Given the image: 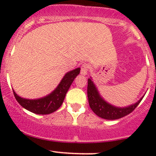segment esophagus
<instances>
[{
	"instance_id": "34e87169",
	"label": "esophagus",
	"mask_w": 156,
	"mask_h": 156,
	"mask_svg": "<svg viewBox=\"0 0 156 156\" xmlns=\"http://www.w3.org/2000/svg\"><path fill=\"white\" fill-rule=\"evenodd\" d=\"M88 69H89V66L87 64H83L81 68V75H86L87 74Z\"/></svg>"
}]
</instances>
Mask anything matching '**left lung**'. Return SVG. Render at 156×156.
<instances>
[{"label":"left lung","instance_id":"left-lung-1","mask_svg":"<svg viewBox=\"0 0 156 156\" xmlns=\"http://www.w3.org/2000/svg\"><path fill=\"white\" fill-rule=\"evenodd\" d=\"M144 97V96H143L136 103L130 106L125 107L113 106L101 97L92 78L90 77V78H88L87 97L90 107L97 115L106 120H115L130 114L139 105Z\"/></svg>","mask_w":156,"mask_h":156}]
</instances>
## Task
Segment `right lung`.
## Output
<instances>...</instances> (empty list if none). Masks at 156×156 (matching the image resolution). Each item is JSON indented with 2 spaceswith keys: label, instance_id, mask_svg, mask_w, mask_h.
Masks as SVG:
<instances>
[{
  "label": "right lung",
  "instance_id": "right-lung-1",
  "mask_svg": "<svg viewBox=\"0 0 156 156\" xmlns=\"http://www.w3.org/2000/svg\"><path fill=\"white\" fill-rule=\"evenodd\" d=\"M81 69L77 68L66 73L58 86L50 94L37 99H26L20 97L13 90L16 100L19 103L33 113L37 115L50 114L56 111L63 103L66 93L72 85L77 75H79Z\"/></svg>",
  "mask_w": 156,
  "mask_h": 156
}]
</instances>
